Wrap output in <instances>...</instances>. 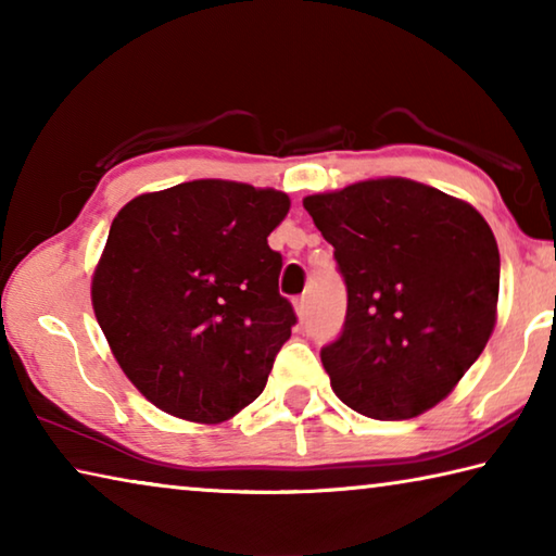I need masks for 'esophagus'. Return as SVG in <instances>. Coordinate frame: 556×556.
I'll return each instance as SVG.
<instances>
[{"label": "esophagus", "instance_id": "obj_1", "mask_svg": "<svg viewBox=\"0 0 556 556\" xmlns=\"http://www.w3.org/2000/svg\"><path fill=\"white\" fill-rule=\"evenodd\" d=\"M294 312L299 318H306L308 316V296L301 294L294 299Z\"/></svg>", "mask_w": 556, "mask_h": 556}]
</instances>
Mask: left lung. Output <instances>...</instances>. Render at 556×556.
Masks as SVG:
<instances>
[{
  "mask_svg": "<svg viewBox=\"0 0 556 556\" xmlns=\"http://www.w3.org/2000/svg\"><path fill=\"white\" fill-rule=\"evenodd\" d=\"M348 289L341 336L321 348L338 400L372 419L439 404L495 328L501 255L473 205L409 178L306 195Z\"/></svg>",
  "mask_w": 556,
  "mask_h": 556,
  "instance_id": "obj_1",
  "label": "left lung"
}]
</instances>
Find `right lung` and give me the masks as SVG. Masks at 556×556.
<instances>
[{"mask_svg":"<svg viewBox=\"0 0 556 556\" xmlns=\"http://www.w3.org/2000/svg\"><path fill=\"white\" fill-rule=\"evenodd\" d=\"M287 213L275 188L201 178L137 195L112 220L92 308L154 407L218 425L265 390L296 324L267 244Z\"/></svg>","mask_w":556,"mask_h":556,"instance_id":"1","label":"right lung"}]
</instances>
